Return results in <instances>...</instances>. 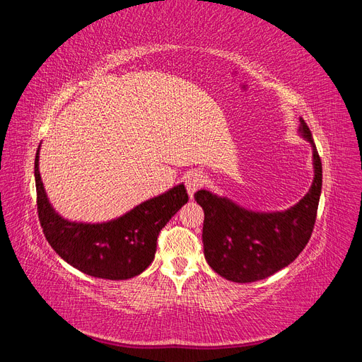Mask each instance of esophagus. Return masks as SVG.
<instances>
[{
	"instance_id": "esophagus-1",
	"label": "esophagus",
	"mask_w": 362,
	"mask_h": 362,
	"mask_svg": "<svg viewBox=\"0 0 362 362\" xmlns=\"http://www.w3.org/2000/svg\"><path fill=\"white\" fill-rule=\"evenodd\" d=\"M204 182H205V177L198 172L189 173L187 177H185V187H187V193L190 196V199H193L196 190H199L204 185Z\"/></svg>"
}]
</instances>
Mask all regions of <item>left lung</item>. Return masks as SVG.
<instances>
[{"label":"left lung","instance_id":"1","mask_svg":"<svg viewBox=\"0 0 362 362\" xmlns=\"http://www.w3.org/2000/svg\"><path fill=\"white\" fill-rule=\"evenodd\" d=\"M299 136L311 145L314 178L303 198L284 211H254L210 190L194 193L205 214L204 255L233 282H255L287 267L308 243L322 193V161L311 131L299 119Z\"/></svg>","mask_w":362,"mask_h":362}]
</instances>
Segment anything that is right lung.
<instances>
[{"label":"right lung","instance_id":"add662e5","mask_svg":"<svg viewBox=\"0 0 362 362\" xmlns=\"http://www.w3.org/2000/svg\"><path fill=\"white\" fill-rule=\"evenodd\" d=\"M39 151L40 145L35 158L37 213L51 247L68 264L93 278L124 281L140 275L154 261L160 231L189 201L184 184L108 222L68 221L48 199L39 172Z\"/></svg>","mask_w":362,"mask_h":362}]
</instances>
